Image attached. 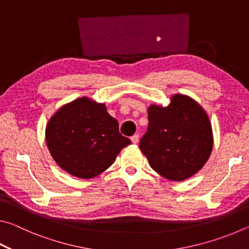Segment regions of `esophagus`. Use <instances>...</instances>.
I'll return each instance as SVG.
<instances>
[{"instance_id":"34e87169","label":"esophagus","mask_w":249,"mask_h":249,"mask_svg":"<svg viewBox=\"0 0 249 249\" xmlns=\"http://www.w3.org/2000/svg\"><path fill=\"white\" fill-rule=\"evenodd\" d=\"M130 141H132L133 144L136 145V144H138V142H140V136H138L137 134L134 135V136L130 137Z\"/></svg>"}]
</instances>
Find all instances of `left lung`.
I'll return each instance as SVG.
<instances>
[{
	"label": "left lung",
	"mask_w": 249,
	"mask_h": 249,
	"mask_svg": "<svg viewBox=\"0 0 249 249\" xmlns=\"http://www.w3.org/2000/svg\"><path fill=\"white\" fill-rule=\"evenodd\" d=\"M149 125L140 142L153 169L171 181L195 176L213 149V130L208 113L195 99L176 93L167 107L150 104Z\"/></svg>",
	"instance_id": "1"
}]
</instances>
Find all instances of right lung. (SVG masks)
<instances>
[{
  "label": "right lung",
  "instance_id": "add662e5",
  "mask_svg": "<svg viewBox=\"0 0 249 249\" xmlns=\"http://www.w3.org/2000/svg\"><path fill=\"white\" fill-rule=\"evenodd\" d=\"M46 145L62 170L80 179L102 174L130 144L105 103L81 96L59 107L45 130Z\"/></svg>",
  "mask_w": 249,
  "mask_h": 249
}]
</instances>
